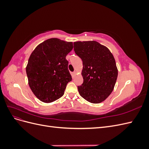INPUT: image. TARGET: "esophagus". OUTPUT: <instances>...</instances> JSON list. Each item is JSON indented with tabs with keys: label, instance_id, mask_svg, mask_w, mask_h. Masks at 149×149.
Masks as SVG:
<instances>
[{
	"label": "esophagus",
	"instance_id": "obj_1",
	"mask_svg": "<svg viewBox=\"0 0 149 149\" xmlns=\"http://www.w3.org/2000/svg\"><path fill=\"white\" fill-rule=\"evenodd\" d=\"M76 71H74V72H73V73H72V75H73V77H74V76H76Z\"/></svg>",
	"mask_w": 149,
	"mask_h": 149
}]
</instances>
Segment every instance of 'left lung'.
<instances>
[{"label":"left lung","mask_w":149,"mask_h":149,"mask_svg":"<svg viewBox=\"0 0 149 149\" xmlns=\"http://www.w3.org/2000/svg\"><path fill=\"white\" fill-rule=\"evenodd\" d=\"M74 50L83 61V83L78 86L80 96L94 104L104 101L113 91L118 78L113 55L96 41L74 42Z\"/></svg>","instance_id":"1"}]
</instances>
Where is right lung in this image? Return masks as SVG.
I'll list each match as a JSON object with an SVG mask.
<instances>
[{
  "label": "right lung",
  "mask_w": 149,
  "mask_h": 149,
  "mask_svg": "<svg viewBox=\"0 0 149 149\" xmlns=\"http://www.w3.org/2000/svg\"><path fill=\"white\" fill-rule=\"evenodd\" d=\"M73 48L72 42L53 38L39 44L31 53L26 73L29 86L39 100L52 102L64 94L72 79L66 56Z\"/></svg>",
  "instance_id": "obj_1"
}]
</instances>
